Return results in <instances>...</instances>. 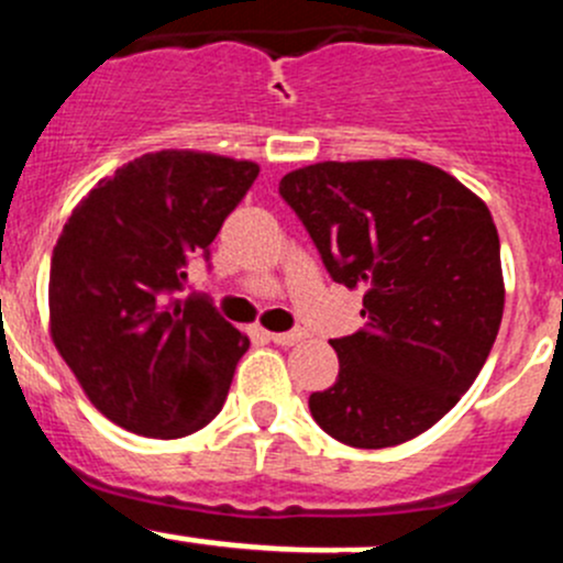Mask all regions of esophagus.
<instances>
[{
	"mask_svg": "<svg viewBox=\"0 0 563 563\" xmlns=\"http://www.w3.org/2000/svg\"><path fill=\"white\" fill-rule=\"evenodd\" d=\"M272 341L277 343V346H294V343H299L305 338L302 330H291V332H269Z\"/></svg>",
	"mask_w": 563,
	"mask_h": 563,
	"instance_id": "34e87169",
	"label": "esophagus"
}]
</instances>
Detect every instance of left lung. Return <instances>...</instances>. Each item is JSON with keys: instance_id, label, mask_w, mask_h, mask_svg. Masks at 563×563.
<instances>
[{"instance_id": "8db88e82", "label": "left lung", "mask_w": 563, "mask_h": 563, "mask_svg": "<svg viewBox=\"0 0 563 563\" xmlns=\"http://www.w3.org/2000/svg\"><path fill=\"white\" fill-rule=\"evenodd\" d=\"M335 283L365 288V327L332 338L335 385L308 401L338 443L387 449L427 432L484 368L504 319L487 206L415 159L321 162L280 181Z\"/></svg>"}]
</instances>
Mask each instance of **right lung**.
Listing matches in <instances>:
<instances>
[{
  "instance_id": "right-lung-1",
  "label": "right lung",
  "mask_w": 563,
  "mask_h": 563,
  "mask_svg": "<svg viewBox=\"0 0 563 563\" xmlns=\"http://www.w3.org/2000/svg\"><path fill=\"white\" fill-rule=\"evenodd\" d=\"M258 165L159 151L101 178L74 209L48 272L52 341L87 398L134 434L176 440L217 418L247 335L209 294L181 297L192 258Z\"/></svg>"
}]
</instances>
